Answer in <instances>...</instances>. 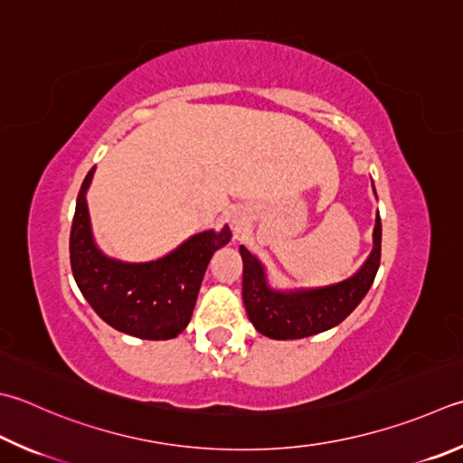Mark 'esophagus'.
Wrapping results in <instances>:
<instances>
[{"mask_svg": "<svg viewBox=\"0 0 463 463\" xmlns=\"http://www.w3.org/2000/svg\"><path fill=\"white\" fill-rule=\"evenodd\" d=\"M233 223L238 225V228H241V225L246 223V215H243V213H235V215H233Z\"/></svg>", "mask_w": 463, "mask_h": 463, "instance_id": "1", "label": "esophagus"}]
</instances>
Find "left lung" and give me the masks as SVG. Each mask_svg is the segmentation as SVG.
I'll use <instances>...</instances> for the list:
<instances>
[{"label": "left lung", "instance_id": "obj_1", "mask_svg": "<svg viewBox=\"0 0 463 463\" xmlns=\"http://www.w3.org/2000/svg\"><path fill=\"white\" fill-rule=\"evenodd\" d=\"M240 254L243 261L241 296L254 328L276 340L307 338L340 325L367 296L381 264V217L377 212L369 258L353 276L336 284L286 290L274 288L268 282L266 266L256 254L243 246H240Z\"/></svg>", "mask_w": 463, "mask_h": 463}]
</instances>
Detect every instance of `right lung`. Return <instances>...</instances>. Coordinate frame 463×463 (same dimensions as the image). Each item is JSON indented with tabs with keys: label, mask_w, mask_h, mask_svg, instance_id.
Segmentation results:
<instances>
[{
	"label": "right lung",
	"mask_w": 463,
	"mask_h": 463,
	"mask_svg": "<svg viewBox=\"0 0 463 463\" xmlns=\"http://www.w3.org/2000/svg\"><path fill=\"white\" fill-rule=\"evenodd\" d=\"M94 171L78 191L70 232L74 280L92 310L112 328L145 340L175 338L189 325L209 260L232 240V232L223 225L220 232L194 233L169 254L149 261L110 258L96 246L86 203Z\"/></svg>",
	"instance_id": "add662e5"
}]
</instances>
